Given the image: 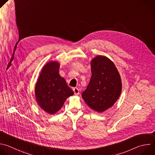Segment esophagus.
Wrapping results in <instances>:
<instances>
[{
	"label": "esophagus",
	"instance_id": "obj_1",
	"mask_svg": "<svg viewBox=\"0 0 155 155\" xmlns=\"http://www.w3.org/2000/svg\"><path fill=\"white\" fill-rule=\"evenodd\" d=\"M73 91L74 92L75 95H79L80 94V91H79V89L78 88L75 87V88L73 89Z\"/></svg>",
	"mask_w": 155,
	"mask_h": 155
}]
</instances>
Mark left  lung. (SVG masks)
Returning <instances> with one entry per match:
<instances>
[{"label": "left lung", "mask_w": 155, "mask_h": 155, "mask_svg": "<svg viewBox=\"0 0 155 155\" xmlns=\"http://www.w3.org/2000/svg\"><path fill=\"white\" fill-rule=\"evenodd\" d=\"M92 75L82 98L92 110L102 113L112 107L120 97L122 80L114 63L98 55L91 61Z\"/></svg>", "instance_id": "1"}]
</instances>
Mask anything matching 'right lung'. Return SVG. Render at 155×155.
Returning <instances> with one entry per match:
<instances>
[{"label": "right lung", "mask_w": 155, "mask_h": 155, "mask_svg": "<svg viewBox=\"0 0 155 155\" xmlns=\"http://www.w3.org/2000/svg\"><path fill=\"white\" fill-rule=\"evenodd\" d=\"M60 66L59 62L56 61H51L45 64L35 88L37 104L49 114L57 113L66 99L74 94L65 79L60 76Z\"/></svg>", "instance_id": "right-lung-1"}]
</instances>
